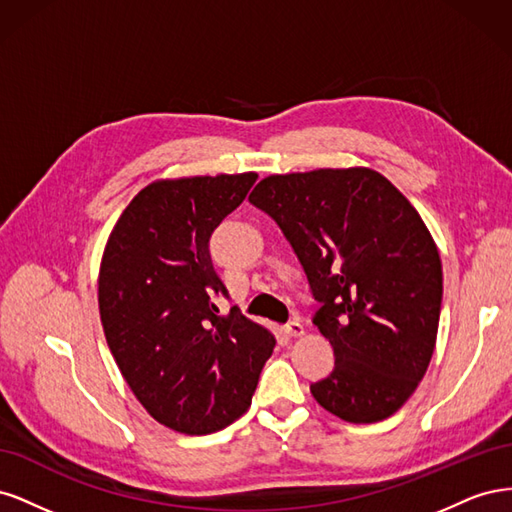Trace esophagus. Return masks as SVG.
I'll list each match as a JSON object with an SVG mask.
<instances>
[{
    "mask_svg": "<svg viewBox=\"0 0 512 512\" xmlns=\"http://www.w3.org/2000/svg\"><path fill=\"white\" fill-rule=\"evenodd\" d=\"M284 333H286L288 337H299V335H303V322H301L299 318H294V320L286 322V324H284Z\"/></svg>",
    "mask_w": 512,
    "mask_h": 512,
    "instance_id": "1",
    "label": "esophagus"
}]
</instances>
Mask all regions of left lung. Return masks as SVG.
I'll list each match as a JSON object with an SVG mask.
<instances>
[{"instance_id": "obj_1", "label": "left lung", "mask_w": 512, "mask_h": 512, "mask_svg": "<svg viewBox=\"0 0 512 512\" xmlns=\"http://www.w3.org/2000/svg\"><path fill=\"white\" fill-rule=\"evenodd\" d=\"M250 203L292 245L333 346L314 399L348 423L395 414L429 367L442 307V262L421 215L371 168L271 175Z\"/></svg>"}]
</instances>
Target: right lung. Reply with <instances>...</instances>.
I'll return each instance as SVG.
<instances>
[{
	"label": "right lung",
	"mask_w": 512,
	"mask_h": 512,
	"mask_svg": "<svg viewBox=\"0 0 512 512\" xmlns=\"http://www.w3.org/2000/svg\"><path fill=\"white\" fill-rule=\"evenodd\" d=\"M256 173L166 179L121 213L102 256L98 303L115 363L158 423L188 433L224 429L250 408L275 337L237 307L213 269V230Z\"/></svg>",
	"instance_id": "right-lung-1"
}]
</instances>
